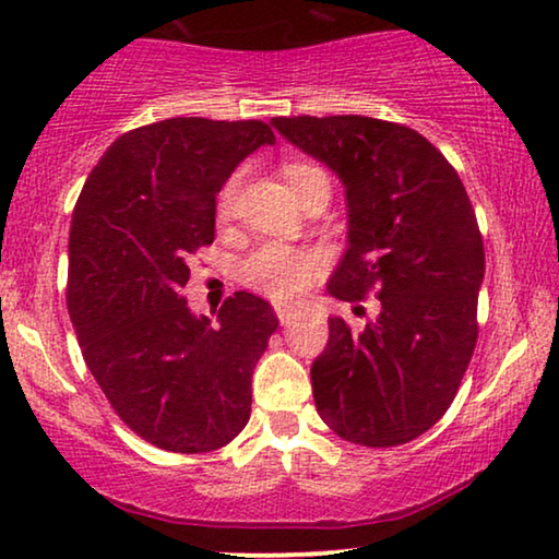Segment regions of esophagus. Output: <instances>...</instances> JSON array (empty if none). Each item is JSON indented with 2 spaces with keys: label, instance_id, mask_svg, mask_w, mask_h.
I'll use <instances>...</instances> for the list:
<instances>
[{
  "label": "esophagus",
  "instance_id": "esophagus-1",
  "mask_svg": "<svg viewBox=\"0 0 559 559\" xmlns=\"http://www.w3.org/2000/svg\"><path fill=\"white\" fill-rule=\"evenodd\" d=\"M276 313H278V321H281L283 326H288L290 321L296 319V311H294V306H278Z\"/></svg>",
  "mask_w": 559,
  "mask_h": 559
}]
</instances>
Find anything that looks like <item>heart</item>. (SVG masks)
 I'll return each mask as SVG.
<instances>
[{"instance_id": "heart-1", "label": "heart", "mask_w": 559, "mask_h": 559, "mask_svg": "<svg viewBox=\"0 0 559 559\" xmlns=\"http://www.w3.org/2000/svg\"><path fill=\"white\" fill-rule=\"evenodd\" d=\"M286 177L290 187H294L298 198L309 190L313 182H329L324 171L311 164H288ZM240 192V175L227 179L217 198V215L230 217ZM321 269H324V255L317 248H298L288 246V242H269V246L258 248L253 255L246 258L240 269V278L248 283L250 288L261 290L263 296L273 298V301H290L298 294H304L313 281L319 278Z\"/></svg>"}]
</instances>
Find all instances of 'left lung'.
<instances>
[{"instance_id": "left-lung-1", "label": "left lung", "mask_w": 559, "mask_h": 559, "mask_svg": "<svg viewBox=\"0 0 559 559\" xmlns=\"http://www.w3.org/2000/svg\"><path fill=\"white\" fill-rule=\"evenodd\" d=\"M271 126L344 185L347 250L326 290L340 301L374 290L380 301L361 332L329 317L311 365L317 411L349 443H407L443 418L476 347L484 240L468 194L407 126L367 116Z\"/></svg>"}]
</instances>
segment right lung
Returning a JSON list of instances; mask_svg holds the SVG:
<instances>
[{
	"label": "right lung",
	"instance_id": "obj_1",
	"mask_svg": "<svg viewBox=\"0 0 559 559\" xmlns=\"http://www.w3.org/2000/svg\"><path fill=\"white\" fill-rule=\"evenodd\" d=\"M273 144L261 121L141 126L106 148L73 210L68 311L83 359L126 426L164 451H215L250 418V377L278 319L238 290L212 321L182 288L190 255L215 240L217 192Z\"/></svg>",
	"mask_w": 559,
	"mask_h": 559
}]
</instances>
